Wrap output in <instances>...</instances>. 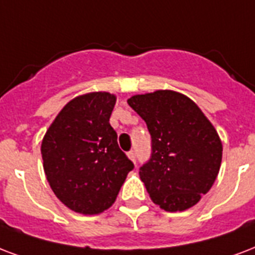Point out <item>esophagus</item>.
Listing matches in <instances>:
<instances>
[{
    "mask_svg": "<svg viewBox=\"0 0 255 255\" xmlns=\"http://www.w3.org/2000/svg\"><path fill=\"white\" fill-rule=\"evenodd\" d=\"M127 155H128V158L131 159L132 162H136V152H135V151H129Z\"/></svg>",
    "mask_w": 255,
    "mask_h": 255,
    "instance_id": "obj_1",
    "label": "esophagus"
}]
</instances>
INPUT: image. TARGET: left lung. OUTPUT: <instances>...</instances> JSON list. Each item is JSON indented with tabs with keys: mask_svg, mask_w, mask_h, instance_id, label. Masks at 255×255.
<instances>
[{
	"mask_svg": "<svg viewBox=\"0 0 255 255\" xmlns=\"http://www.w3.org/2000/svg\"><path fill=\"white\" fill-rule=\"evenodd\" d=\"M127 103L152 139L151 159L139 171L149 198L171 213L197 205L221 168L223 148L217 129L183 93L160 89Z\"/></svg>",
	"mask_w": 255,
	"mask_h": 255,
	"instance_id": "left-lung-1",
	"label": "left lung"
}]
</instances>
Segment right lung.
<instances>
[{
    "mask_svg": "<svg viewBox=\"0 0 255 255\" xmlns=\"http://www.w3.org/2000/svg\"><path fill=\"white\" fill-rule=\"evenodd\" d=\"M115 103L116 96L110 92L72 99L42 139L46 180L54 195L75 213L95 215L110 209L133 168L110 124Z\"/></svg>",
    "mask_w": 255,
    "mask_h": 255,
    "instance_id": "1",
    "label": "right lung"
}]
</instances>
